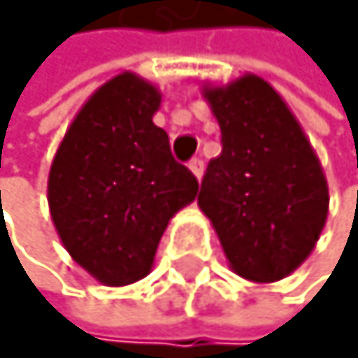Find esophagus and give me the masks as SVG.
Returning <instances> with one entry per match:
<instances>
[{
	"instance_id": "34e87169",
	"label": "esophagus",
	"mask_w": 358,
	"mask_h": 358,
	"mask_svg": "<svg viewBox=\"0 0 358 358\" xmlns=\"http://www.w3.org/2000/svg\"><path fill=\"white\" fill-rule=\"evenodd\" d=\"M189 171L199 178V180H201V176H203V159L201 157H194V159L189 162Z\"/></svg>"
}]
</instances>
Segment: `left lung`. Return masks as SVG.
I'll return each mask as SVG.
<instances>
[{
  "mask_svg": "<svg viewBox=\"0 0 358 358\" xmlns=\"http://www.w3.org/2000/svg\"><path fill=\"white\" fill-rule=\"evenodd\" d=\"M222 131L199 206L238 275L275 282L306 262L329 213L320 159L275 90L257 76L208 87Z\"/></svg>",
  "mask_w": 358,
  "mask_h": 358,
  "instance_id": "8db88e82",
  "label": "left lung"
}]
</instances>
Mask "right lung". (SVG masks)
I'll return each instance as SVG.
<instances>
[{
  "instance_id": "obj_1",
  "label": "right lung",
  "mask_w": 358,
  "mask_h": 358,
  "mask_svg": "<svg viewBox=\"0 0 358 358\" xmlns=\"http://www.w3.org/2000/svg\"><path fill=\"white\" fill-rule=\"evenodd\" d=\"M159 92L134 73L101 85L69 127L48 178L50 215L76 262L108 287L145 278L169 220L199 180L152 122Z\"/></svg>"
}]
</instances>
